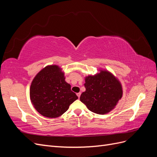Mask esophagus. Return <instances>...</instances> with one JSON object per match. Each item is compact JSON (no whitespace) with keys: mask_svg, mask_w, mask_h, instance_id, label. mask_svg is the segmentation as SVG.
I'll list each match as a JSON object with an SVG mask.
<instances>
[{"mask_svg":"<svg viewBox=\"0 0 157 157\" xmlns=\"http://www.w3.org/2000/svg\"><path fill=\"white\" fill-rule=\"evenodd\" d=\"M80 94H81V93H80V92L77 93V96H78V98H80Z\"/></svg>","mask_w":157,"mask_h":157,"instance_id":"obj_1","label":"esophagus"}]
</instances>
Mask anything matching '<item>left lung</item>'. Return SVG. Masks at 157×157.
Masks as SVG:
<instances>
[{"instance_id":"8db88e82","label":"left lung","mask_w":157,"mask_h":157,"mask_svg":"<svg viewBox=\"0 0 157 157\" xmlns=\"http://www.w3.org/2000/svg\"><path fill=\"white\" fill-rule=\"evenodd\" d=\"M86 91L82 93L80 100L90 111L104 115L115 109L122 98V84L115 75L105 69H99L94 75L85 77Z\"/></svg>"}]
</instances>
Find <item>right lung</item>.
I'll return each mask as SVG.
<instances>
[{
  "label": "right lung",
  "instance_id": "add662e5",
  "mask_svg": "<svg viewBox=\"0 0 157 157\" xmlns=\"http://www.w3.org/2000/svg\"><path fill=\"white\" fill-rule=\"evenodd\" d=\"M65 79L64 71L57 65L46 66L33 78L29 90L30 99L42 116L59 117L78 99Z\"/></svg>",
  "mask_w": 157,
  "mask_h": 157
}]
</instances>
